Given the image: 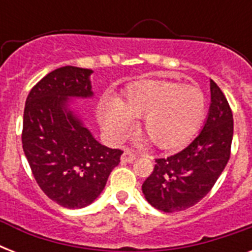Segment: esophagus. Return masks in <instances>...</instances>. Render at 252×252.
I'll use <instances>...</instances> for the list:
<instances>
[{"label":"esophagus","mask_w":252,"mask_h":252,"mask_svg":"<svg viewBox=\"0 0 252 252\" xmlns=\"http://www.w3.org/2000/svg\"><path fill=\"white\" fill-rule=\"evenodd\" d=\"M134 159H136V156L130 150H126L122 154V162H124V163H126V162H133Z\"/></svg>","instance_id":"obj_1"}]
</instances>
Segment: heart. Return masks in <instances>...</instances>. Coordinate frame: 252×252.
Wrapping results in <instances>:
<instances>
[{
	"instance_id": "obj_1",
	"label": "heart",
	"mask_w": 252,
	"mask_h": 252,
	"mask_svg": "<svg viewBox=\"0 0 252 252\" xmlns=\"http://www.w3.org/2000/svg\"><path fill=\"white\" fill-rule=\"evenodd\" d=\"M207 111L199 87L175 81H146L134 85L118 102L106 96L98 107L103 129L116 141L132 128L130 119H141L142 132L158 149L175 150L191 141Z\"/></svg>"
}]
</instances>
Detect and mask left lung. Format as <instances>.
<instances>
[{"mask_svg":"<svg viewBox=\"0 0 252 252\" xmlns=\"http://www.w3.org/2000/svg\"><path fill=\"white\" fill-rule=\"evenodd\" d=\"M211 108L193 141L167 158L156 159L153 172L142 184L145 199L166 213L193 207L207 196L230 158L233 112L227 99L211 80Z\"/></svg>","mask_w":252,"mask_h":252,"instance_id":"8db88e82","label":"left lung"}]
</instances>
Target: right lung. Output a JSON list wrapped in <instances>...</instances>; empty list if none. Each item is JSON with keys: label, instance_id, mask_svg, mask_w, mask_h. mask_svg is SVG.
<instances>
[{"label": "right lung", "instance_id": "obj_1", "mask_svg": "<svg viewBox=\"0 0 252 252\" xmlns=\"http://www.w3.org/2000/svg\"><path fill=\"white\" fill-rule=\"evenodd\" d=\"M90 69L63 66L43 77L26 99L22 144L32 175L49 199L78 209L94 201L123 150L99 144L68 98L93 95Z\"/></svg>", "mask_w": 252, "mask_h": 252}]
</instances>
